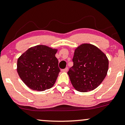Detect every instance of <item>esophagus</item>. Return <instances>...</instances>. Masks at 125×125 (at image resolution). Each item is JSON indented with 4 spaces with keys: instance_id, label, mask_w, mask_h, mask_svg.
Returning a JSON list of instances; mask_svg holds the SVG:
<instances>
[{
    "instance_id": "esophagus-1",
    "label": "esophagus",
    "mask_w": 125,
    "mask_h": 125,
    "mask_svg": "<svg viewBox=\"0 0 125 125\" xmlns=\"http://www.w3.org/2000/svg\"><path fill=\"white\" fill-rule=\"evenodd\" d=\"M68 69V68H65L64 69H62L61 71H62V72H67Z\"/></svg>"
}]
</instances>
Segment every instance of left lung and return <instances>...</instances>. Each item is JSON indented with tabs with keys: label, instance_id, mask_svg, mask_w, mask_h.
I'll use <instances>...</instances> for the list:
<instances>
[{
	"label": "left lung",
	"instance_id": "8db88e82",
	"mask_svg": "<svg viewBox=\"0 0 125 125\" xmlns=\"http://www.w3.org/2000/svg\"><path fill=\"white\" fill-rule=\"evenodd\" d=\"M73 65L68 74L73 87L86 92L96 88L106 76L108 60L96 46L83 43L76 49L72 59Z\"/></svg>",
	"mask_w": 125,
	"mask_h": 125
}]
</instances>
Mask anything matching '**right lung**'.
<instances>
[{"mask_svg": "<svg viewBox=\"0 0 125 125\" xmlns=\"http://www.w3.org/2000/svg\"><path fill=\"white\" fill-rule=\"evenodd\" d=\"M57 49L37 45L27 49L17 61V72L29 88L43 91L52 87L60 72L55 56Z\"/></svg>", "mask_w": 125, "mask_h": 125, "instance_id": "1", "label": "right lung"}]
</instances>
